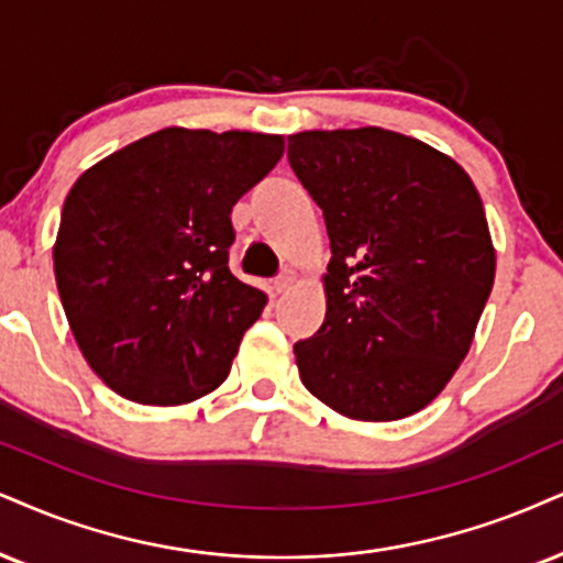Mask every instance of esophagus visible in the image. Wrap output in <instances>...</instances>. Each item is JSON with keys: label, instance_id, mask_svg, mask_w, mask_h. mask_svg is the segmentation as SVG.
Here are the masks:
<instances>
[{"label": "esophagus", "instance_id": "obj_1", "mask_svg": "<svg viewBox=\"0 0 563 563\" xmlns=\"http://www.w3.org/2000/svg\"><path fill=\"white\" fill-rule=\"evenodd\" d=\"M295 279H297L295 271L292 268H284L282 274L274 279V289H276V292H287V289L295 284Z\"/></svg>", "mask_w": 563, "mask_h": 563}]
</instances>
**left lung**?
<instances>
[{
  "instance_id": "8db88e82",
  "label": "left lung",
  "mask_w": 563,
  "mask_h": 563,
  "mask_svg": "<svg viewBox=\"0 0 563 563\" xmlns=\"http://www.w3.org/2000/svg\"><path fill=\"white\" fill-rule=\"evenodd\" d=\"M287 158L331 242L325 318L295 344L302 384L346 418H407L454 376L494 289L483 200L460 164L391 130H310Z\"/></svg>"
}]
</instances>
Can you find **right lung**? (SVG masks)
<instances>
[{
	"instance_id": "1",
	"label": "right lung",
	"mask_w": 563,
	"mask_h": 563,
	"mask_svg": "<svg viewBox=\"0 0 563 563\" xmlns=\"http://www.w3.org/2000/svg\"><path fill=\"white\" fill-rule=\"evenodd\" d=\"M279 135L166 128L73 185L54 276L82 357L137 405L224 384L266 305L229 271L232 206L274 169Z\"/></svg>"
}]
</instances>
